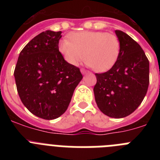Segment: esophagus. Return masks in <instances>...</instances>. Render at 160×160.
<instances>
[{"label":"esophagus","instance_id":"esophagus-1","mask_svg":"<svg viewBox=\"0 0 160 160\" xmlns=\"http://www.w3.org/2000/svg\"><path fill=\"white\" fill-rule=\"evenodd\" d=\"M81 73H82V74H87L88 72H87L86 70H84V69H81Z\"/></svg>","mask_w":160,"mask_h":160}]
</instances>
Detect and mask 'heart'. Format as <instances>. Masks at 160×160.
Here are the masks:
<instances>
[{
	"instance_id": "heart-1",
	"label": "heart",
	"mask_w": 160,
	"mask_h": 160,
	"mask_svg": "<svg viewBox=\"0 0 160 160\" xmlns=\"http://www.w3.org/2000/svg\"><path fill=\"white\" fill-rule=\"evenodd\" d=\"M59 42L58 50L66 62L78 66L83 58L85 65L98 72L110 70L116 62L120 51L118 37L102 31H82Z\"/></svg>"
}]
</instances>
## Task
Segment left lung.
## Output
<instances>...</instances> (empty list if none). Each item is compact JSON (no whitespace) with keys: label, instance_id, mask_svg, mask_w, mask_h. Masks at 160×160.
Masks as SVG:
<instances>
[{"label":"left lung","instance_id":"1","mask_svg":"<svg viewBox=\"0 0 160 160\" xmlns=\"http://www.w3.org/2000/svg\"><path fill=\"white\" fill-rule=\"evenodd\" d=\"M120 42L116 62L108 71L95 73L94 87L98 107L111 118L128 116L138 108L149 85V61L141 46L121 30H115Z\"/></svg>","mask_w":160,"mask_h":160}]
</instances>
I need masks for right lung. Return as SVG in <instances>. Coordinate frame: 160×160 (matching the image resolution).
I'll return each mask as SVG.
<instances>
[{"instance_id": "1", "label": "right lung", "mask_w": 160, "mask_h": 160, "mask_svg": "<svg viewBox=\"0 0 160 160\" xmlns=\"http://www.w3.org/2000/svg\"><path fill=\"white\" fill-rule=\"evenodd\" d=\"M61 38V31L46 30L37 35L20 53L14 70L22 103L43 119L64 114L82 79L79 68L66 62L59 52Z\"/></svg>"}]
</instances>
